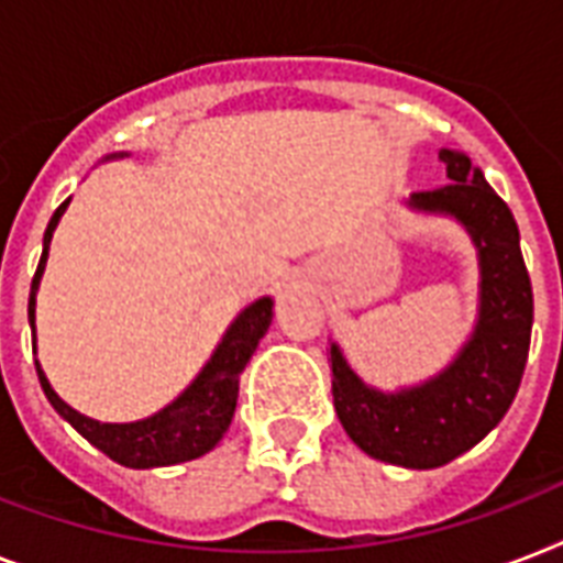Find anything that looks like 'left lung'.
Segmentation results:
<instances>
[{"label":"left lung","instance_id":"8db88e82","mask_svg":"<svg viewBox=\"0 0 563 563\" xmlns=\"http://www.w3.org/2000/svg\"><path fill=\"white\" fill-rule=\"evenodd\" d=\"M446 187L415 192L409 207L462 221L479 251V321L459 356L427 383L385 394L353 374L330 344L333 406L344 432L379 462L429 471L476 446L499 420L523 379L532 339V280L508 203L471 157L441 148Z\"/></svg>","mask_w":563,"mask_h":563}]
</instances>
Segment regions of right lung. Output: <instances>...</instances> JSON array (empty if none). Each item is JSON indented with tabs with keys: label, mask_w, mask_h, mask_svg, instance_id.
Listing matches in <instances>:
<instances>
[{
	"label": "right lung",
	"mask_w": 563,
	"mask_h": 563,
	"mask_svg": "<svg viewBox=\"0 0 563 563\" xmlns=\"http://www.w3.org/2000/svg\"><path fill=\"white\" fill-rule=\"evenodd\" d=\"M110 157H122V154H110ZM66 207H69V201L57 207L52 221H48L46 233H43V256H40L37 274L31 280L29 295L31 327H34V303H37L40 277H43V268H46L48 260V242H52V233H55L57 221H60ZM272 298H260L247 309H242L236 321L228 327V333L219 342L210 362L192 379V385L180 394L178 400H172L166 409H161L152 418L134 420V423H101V420L87 418V415L75 411L73 406H66L57 397L43 368H40V362H34L40 385H43V394L55 406L57 415L69 420L92 446H99L101 453L110 455L113 462L125 464V467H136V471L192 462L198 455L210 453L212 446L221 441V435L228 432L233 411H236L239 374L245 371L247 360L254 356L256 344H260V339H263L268 324H272Z\"/></svg>",
	"instance_id": "right-lung-1"
}]
</instances>
